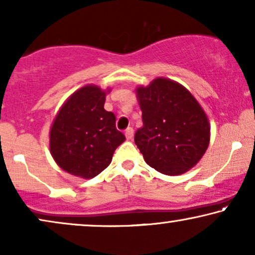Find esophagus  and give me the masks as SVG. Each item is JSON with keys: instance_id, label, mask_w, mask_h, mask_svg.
<instances>
[{"instance_id": "34e87169", "label": "esophagus", "mask_w": 255, "mask_h": 255, "mask_svg": "<svg viewBox=\"0 0 255 255\" xmlns=\"http://www.w3.org/2000/svg\"><path fill=\"white\" fill-rule=\"evenodd\" d=\"M125 135H127L128 140H132V138H133V128H128L127 130H125Z\"/></svg>"}]
</instances>
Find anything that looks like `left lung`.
<instances>
[{
  "instance_id": "8db88e82",
  "label": "left lung",
  "mask_w": 255,
  "mask_h": 255,
  "mask_svg": "<svg viewBox=\"0 0 255 255\" xmlns=\"http://www.w3.org/2000/svg\"><path fill=\"white\" fill-rule=\"evenodd\" d=\"M142 128L134 142L148 166L166 174L186 173L200 161L210 141L207 115L183 86L158 78L137 88Z\"/></svg>"
}]
</instances>
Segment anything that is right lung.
<instances>
[{
    "mask_svg": "<svg viewBox=\"0 0 255 255\" xmlns=\"http://www.w3.org/2000/svg\"><path fill=\"white\" fill-rule=\"evenodd\" d=\"M106 93L97 86L75 92L59 111L50 132L55 162L72 175L92 179L110 165L125 140L114 113L104 109Z\"/></svg>",
    "mask_w": 255,
    "mask_h": 255,
    "instance_id": "right-lung-1",
    "label": "right lung"
}]
</instances>
